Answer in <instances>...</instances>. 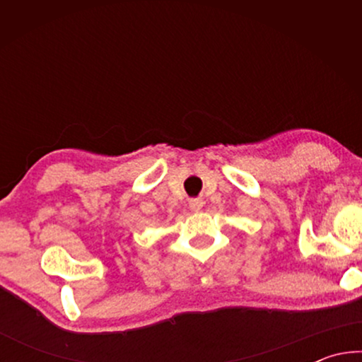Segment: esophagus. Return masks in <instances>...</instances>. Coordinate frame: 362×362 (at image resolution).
<instances>
[{
  "label": "esophagus",
  "instance_id": "esophagus-1",
  "mask_svg": "<svg viewBox=\"0 0 362 362\" xmlns=\"http://www.w3.org/2000/svg\"><path fill=\"white\" fill-rule=\"evenodd\" d=\"M203 206H204V201L201 198L189 199V209H192V211H199Z\"/></svg>",
  "mask_w": 362,
  "mask_h": 362
}]
</instances>
